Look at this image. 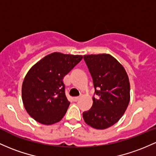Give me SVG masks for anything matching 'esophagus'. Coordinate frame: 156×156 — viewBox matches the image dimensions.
I'll return each instance as SVG.
<instances>
[{"label":"esophagus","instance_id":"obj_1","mask_svg":"<svg viewBox=\"0 0 156 156\" xmlns=\"http://www.w3.org/2000/svg\"><path fill=\"white\" fill-rule=\"evenodd\" d=\"M73 99L74 101H78L80 99V97H74Z\"/></svg>","mask_w":156,"mask_h":156}]
</instances>
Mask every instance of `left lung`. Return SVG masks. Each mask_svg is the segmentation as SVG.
Masks as SVG:
<instances>
[{
	"mask_svg": "<svg viewBox=\"0 0 156 156\" xmlns=\"http://www.w3.org/2000/svg\"><path fill=\"white\" fill-rule=\"evenodd\" d=\"M83 59L92 77L96 98L92 108L83 112L85 123L97 129L114 125L130 101V83L125 69L109 54L87 55Z\"/></svg>",
	"mask_w": 156,
	"mask_h": 156,
	"instance_id": "obj_1",
	"label": "left lung"
}]
</instances>
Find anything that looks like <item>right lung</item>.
Returning a JSON list of instances; mask_svg holds the SVG:
<instances>
[{
  "mask_svg": "<svg viewBox=\"0 0 156 156\" xmlns=\"http://www.w3.org/2000/svg\"><path fill=\"white\" fill-rule=\"evenodd\" d=\"M83 56L53 52L34 64L22 84V101L34 120L44 125L59 122L70 102L65 95L64 76Z\"/></svg>",
  "mask_w": 156,
  "mask_h": 156,
  "instance_id": "1",
  "label": "right lung"
}]
</instances>
